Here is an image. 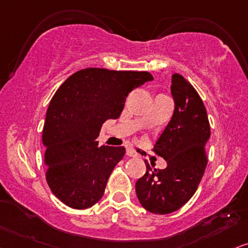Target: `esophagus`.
<instances>
[{
    "mask_svg": "<svg viewBox=\"0 0 248 248\" xmlns=\"http://www.w3.org/2000/svg\"><path fill=\"white\" fill-rule=\"evenodd\" d=\"M127 155L128 156H133V158H136L137 156V153L134 151V149H131V147H129V149H127Z\"/></svg>",
    "mask_w": 248,
    "mask_h": 248,
    "instance_id": "obj_1",
    "label": "esophagus"
}]
</instances>
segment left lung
<instances>
[{
  "mask_svg": "<svg viewBox=\"0 0 248 248\" xmlns=\"http://www.w3.org/2000/svg\"><path fill=\"white\" fill-rule=\"evenodd\" d=\"M170 93L174 113L156 140L155 151L167 161L165 169H152L136 182L140 205L155 214H169L191 199L207 166L206 145L211 137L207 112L191 83L175 73Z\"/></svg>",
  "mask_w": 248,
  "mask_h": 248,
  "instance_id": "1",
  "label": "left lung"
}]
</instances>
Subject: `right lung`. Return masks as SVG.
Masks as SVG:
<instances>
[{
    "mask_svg": "<svg viewBox=\"0 0 248 248\" xmlns=\"http://www.w3.org/2000/svg\"><path fill=\"white\" fill-rule=\"evenodd\" d=\"M153 78L149 72L84 68L72 74L50 101L43 127L50 190L68 207L99 202L124 146L98 145L103 124L118 119L126 97Z\"/></svg>",
    "mask_w": 248,
    "mask_h": 248,
    "instance_id": "1",
    "label": "right lung"
}]
</instances>
